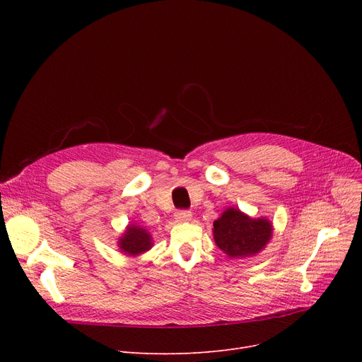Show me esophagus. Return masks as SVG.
<instances>
[{"label":"esophagus","mask_w":362,"mask_h":362,"mask_svg":"<svg viewBox=\"0 0 362 362\" xmlns=\"http://www.w3.org/2000/svg\"><path fill=\"white\" fill-rule=\"evenodd\" d=\"M175 220L177 223H187V221L192 220V213L191 211H177L175 214Z\"/></svg>","instance_id":"esophagus-1"}]
</instances>
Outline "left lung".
Instances as JSON below:
<instances>
[{"instance_id":"8db88e82","label":"left lung","mask_w":362,"mask_h":362,"mask_svg":"<svg viewBox=\"0 0 362 362\" xmlns=\"http://www.w3.org/2000/svg\"><path fill=\"white\" fill-rule=\"evenodd\" d=\"M213 226L214 242L229 258L257 255L273 236V223L267 217L254 218L235 206H227Z\"/></svg>"}]
</instances>
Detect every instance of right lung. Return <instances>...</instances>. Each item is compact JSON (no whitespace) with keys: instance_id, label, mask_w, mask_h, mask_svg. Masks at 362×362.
Masks as SVG:
<instances>
[{"instance_id":"add662e5","label":"right lung","mask_w":362,"mask_h":362,"mask_svg":"<svg viewBox=\"0 0 362 362\" xmlns=\"http://www.w3.org/2000/svg\"><path fill=\"white\" fill-rule=\"evenodd\" d=\"M154 246L151 233L141 224L130 223L117 239V248L127 257H138Z\"/></svg>"}]
</instances>
